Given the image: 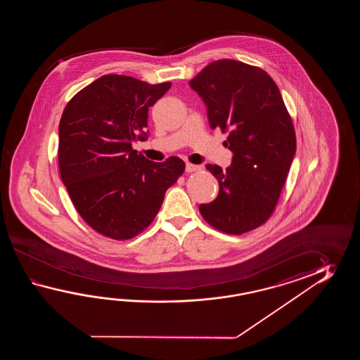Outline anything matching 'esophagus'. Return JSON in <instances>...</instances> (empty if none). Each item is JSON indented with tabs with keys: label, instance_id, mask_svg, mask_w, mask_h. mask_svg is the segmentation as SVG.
I'll return each mask as SVG.
<instances>
[{
	"label": "esophagus",
	"instance_id": "esophagus-1",
	"mask_svg": "<svg viewBox=\"0 0 360 360\" xmlns=\"http://www.w3.org/2000/svg\"><path fill=\"white\" fill-rule=\"evenodd\" d=\"M198 169H200V166H198V165H193V163H186L185 165V171L186 172H194V171H198Z\"/></svg>",
	"mask_w": 360,
	"mask_h": 360
}]
</instances>
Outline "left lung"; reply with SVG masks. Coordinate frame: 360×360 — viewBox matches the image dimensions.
<instances>
[{
  "label": "left lung",
  "mask_w": 360,
  "mask_h": 360,
  "mask_svg": "<svg viewBox=\"0 0 360 360\" xmlns=\"http://www.w3.org/2000/svg\"><path fill=\"white\" fill-rule=\"evenodd\" d=\"M189 86L203 100L211 129L229 131L224 144L233 153L225 171L207 165L219 194L199 212L228 234L255 229L273 214L296 153L283 98L265 70L231 59L210 63Z\"/></svg>",
  "instance_id": "left-lung-1"
}]
</instances>
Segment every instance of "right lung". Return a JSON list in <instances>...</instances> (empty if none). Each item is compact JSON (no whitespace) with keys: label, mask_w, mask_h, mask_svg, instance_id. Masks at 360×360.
Returning <instances> with one entry per match:
<instances>
[{"label":"right lung","mask_w":360,"mask_h":360,"mask_svg":"<svg viewBox=\"0 0 360 360\" xmlns=\"http://www.w3.org/2000/svg\"><path fill=\"white\" fill-rule=\"evenodd\" d=\"M169 87L107 75L75 95L61 115V180L78 214L105 237L130 239L148 228L185 169L177 157L149 161L132 149L148 139L149 108Z\"/></svg>","instance_id":"obj_1"}]
</instances>
